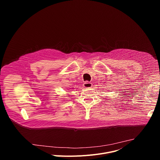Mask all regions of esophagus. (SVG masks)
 I'll list each match as a JSON object with an SVG mask.
<instances>
[{
  "label": "esophagus",
  "instance_id": "1",
  "mask_svg": "<svg viewBox=\"0 0 160 160\" xmlns=\"http://www.w3.org/2000/svg\"><path fill=\"white\" fill-rule=\"evenodd\" d=\"M92 83H91L90 82H87V81H86V82H85L84 83H83V87H85V88H90V87H92Z\"/></svg>",
  "mask_w": 160,
  "mask_h": 160
}]
</instances>
